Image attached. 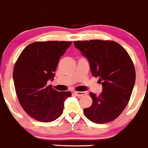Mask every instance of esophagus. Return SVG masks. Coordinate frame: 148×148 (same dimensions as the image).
Listing matches in <instances>:
<instances>
[{"label":"esophagus","instance_id":"1","mask_svg":"<svg viewBox=\"0 0 148 148\" xmlns=\"http://www.w3.org/2000/svg\"><path fill=\"white\" fill-rule=\"evenodd\" d=\"M74 94H75V95L78 96V97H81V96L84 95H86L87 93L86 92H77V91H75V92H74Z\"/></svg>","mask_w":148,"mask_h":148}]
</instances>
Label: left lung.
<instances>
[{
    "label": "left lung",
    "mask_w": 148,
    "mask_h": 148,
    "mask_svg": "<svg viewBox=\"0 0 148 148\" xmlns=\"http://www.w3.org/2000/svg\"><path fill=\"white\" fill-rule=\"evenodd\" d=\"M75 47L89 60L92 75L99 77L103 92H90L92 104L84 109L86 118L97 124L117 118L129 102L136 71L132 59L124 47L112 40L75 41Z\"/></svg>",
    "instance_id": "left-lung-1"
}]
</instances>
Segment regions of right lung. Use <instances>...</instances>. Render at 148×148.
<instances>
[{"instance_id":"1","label":"right lung","mask_w":148,"mask_h":148,"mask_svg":"<svg viewBox=\"0 0 148 148\" xmlns=\"http://www.w3.org/2000/svg\"><path fill=\"white\" fill-rule=\"evenodd\" d=\"M72 44L68 41L35 42L22 51L13 70L16 94L22 108L37 121L59 118L70 92H58L47 83L53 79L59 59Z\"/></svg>"}]
</instances>
